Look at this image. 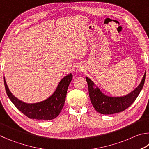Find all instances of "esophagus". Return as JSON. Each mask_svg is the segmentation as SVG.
Returning <instances> with one entry per match:
<instances>
[{
  "label": "esophagus",
  "instance_id": "34e87169",
  "mask_svg": "<svg viewBox=\"0 0 149 149\" xmlns=\"http://www.w3.org/2000/svg\"><path fill=\"white\" fill-rule=\"evenodd\" d=\"M77 70H79V69H77Z\"/></svg>",
  "mask_w": 149,
  "mask_h": 149
}]
</instances>
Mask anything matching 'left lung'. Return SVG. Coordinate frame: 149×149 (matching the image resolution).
Returning a JSON list of instances; mask_svg holds the SVG:
<instances>
[{
	"instance_id": "left-lung-1",
	"label": "left lung",
	"mask_w": 149,
	"mask_h": 149,
	"mask_svg": "<svg viewBox=\"0 0 149 149\" xmlns=\"http://www.w3.org/2000/svg\"><path fill=\"white\" fill-rule=\"evenodd\" d=\"M146 72L140 84L125 96L112 97L104 95L94 82L88 77H85L89 88V95L95 109L102 114H112L125 110L133 104L139 95L145 84ZM95 87H94V86Z\"/></svg>"
}]
</instances>
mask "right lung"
<instances>
[{"label": "right lung", "mask_w": 149, "mask_h": 149, "mask_svg": "<svg viewBox=\"0 0 149 149\" xmlns=\"http://www.w3.org/2000/svg\"><path fill=\"white\" fill-rule=\"evenodd\" d=\"M72 77L71 73L65 75L59 82L53 94L46 100L35 103H26L20 100L9 90L4 77V82L7 95L20 112L31 119L50 120L56 118L64 107L68 87Z\"/></svg>", "instance_id": "1"}]
</instances>
